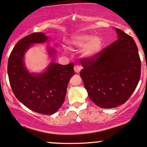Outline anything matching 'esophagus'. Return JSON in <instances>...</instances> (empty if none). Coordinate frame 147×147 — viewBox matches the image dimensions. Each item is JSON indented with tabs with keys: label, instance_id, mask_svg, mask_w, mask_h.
Returning <instances> with one entry per match:
<instances>
[{
	"label": "esophagus",
	"instance_id": "obj_1",
	"mask_svg": "<svg viewBox=\"0 0 147 147\" xmlns=\"http://www.w3.org/2000/svg\"><path fill=\"white\" fill-rule=\"evenodd\" d=\"M74 70H75V72H77V73H79V72H80V70H82L81 66H80V65H75V67H74Z\"/></svg>",
	"mask_w": 147,
	"mask_h": 147
}]
</instances>
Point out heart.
<instances>
[{"label": "heart", "instance_id": "b5f03b06", "mask_svg": "<svg viewBox=\"0 0 147 147\" xmlns=\"http://www.w3.org/2000/svg\"><path fill=\"white\" fill-rule=\"evenodd\" d=\"M71 47L76 48L82 47V53L87 57L96 56L102 49V40L98 35L80 34L74 35L68 40Z\"/></svg>", "mask_w": 147, "mask_h": 147}]
</instances>
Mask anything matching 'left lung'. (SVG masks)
Instances as JSON below:
<instances>
[{"instance_id":"left-lung-1","label":"left lung","mask_w":147,"mask_h":147,"mask_svg":"<svg viewBox=\"0 0 147 147\" xmlns=\"http://www.w3.org/2000/svg\"><path fill=\"white\" fill-rule=\"evenodd\" d=\"M119 39L93 57L82 58L80 72L88 97L104 109L124 104L136 88L141 61L131 36L117 28Z\"/></svg>"}]
</instances>
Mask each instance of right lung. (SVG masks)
<instances>
[{"instance_id": "obj_1", "label": "right lung", "mask_w": 147, "mask_h": 147, "mask_svg": "<svg viewBox=\"0 0 147 147\" xmlns=\"http://www.w3.org/2000/svg\"><path fill=\"white\" fill-rule=\"evenodd\" d=\"M47 40L43 33H33L17 42L8 59L7 73L12 92L22 104L35 112L49 115L63 104L75 71L73 63L63 65L53 62L44 73H29L24 65V54L32 44Z\"/></svg>"}]
</instances>
